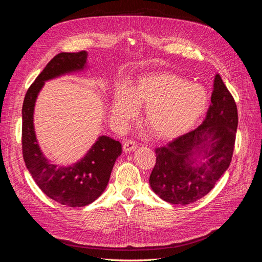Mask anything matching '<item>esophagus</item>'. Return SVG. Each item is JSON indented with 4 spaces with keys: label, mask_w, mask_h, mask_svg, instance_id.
Masks as SVG:
<instances>
[{
    "label": "esophagus",
    "mask_w": 262,
    "mask_h": 262,
    "mask_svg": "<svg viewBox=\"0 0 262 262\" xmlns=\"http://www.w3.org/2000/svg\"><path fill=\"white\" fill-rule=\"evenodd\" d=\"M137 147H138V144L132 140H128L126 142H124V144H123L124 152H132V150H134Z\"/></svg>",
    "instance_id": "obj_1"
}]
</instances>
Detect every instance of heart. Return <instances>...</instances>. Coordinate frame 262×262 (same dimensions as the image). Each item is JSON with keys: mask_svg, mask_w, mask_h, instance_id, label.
Masks as SVG:
<instances>
[{"mask_svg": "<svg viewBox=\"0 0 262 262\" xmlns=\"http://www.w3.org/2000/svg\"><path fill=\"white\" fill-rule=\"evenodd\" d=\"M208 91L173 73L141 76L131 92L119 89L113 101V120L122 126L146 107L145 123L155 137L169 140L191 130L209 106Z\"/></svg>", "mask_w": 262, "mask_h": 262, "instance_id": "obj_1", "label": "heart"}]
</instances>
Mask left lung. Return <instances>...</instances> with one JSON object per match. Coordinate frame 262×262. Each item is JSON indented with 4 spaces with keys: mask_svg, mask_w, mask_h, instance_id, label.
<instances>
[{
    "mask_svg": "<svg viewBox=\"0 0 262 262\" xmlns=\"http://www.w3.org/2000/svg\"><path fill=\"white\" fill-rule=\"evenodd\" d=\"M237 124L236 102L216 74L202 124L155 149L153 191L166 202L184 205L208 194L231 164Z\"/></svg>",
    "mask_w": 262,
    "mask_h": 262,
    "instance_id": "8db88e82",
    "label": "left lung"
}]
</instances>
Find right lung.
I'll list each match as a JSON object with an SVG mask.
<instances>
[{
  "label": "right lung",
  "mask_w": 262,
  "mask_h": 262,
  "mask_svg": "<svg viewBox=\"0 0 262 262\" xmlns=\"http://www.w3.org/2000/svg\"><path fill=\"white\" fill-rule=\"evenodd\" d=\"M87 52H61L46 66L28 89L23 104V157L31 177L42 192L60 204L81 208L104 192L115 162L121 154V143L99 137L80 162L68 167L51 164L38 145L34 129L35 102L46 81L81 71L86 67Z\"/></svg>",
  "instance_id": "1"
}]
</instances>
